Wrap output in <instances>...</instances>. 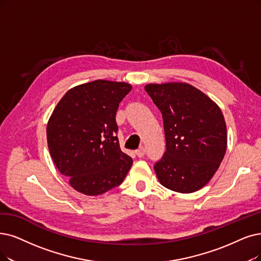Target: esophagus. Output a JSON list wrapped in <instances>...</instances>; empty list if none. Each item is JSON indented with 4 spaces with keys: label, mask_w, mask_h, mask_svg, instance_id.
<instances>
[{
    "label": "esophagus",
    "mask_w": 261,
    "mask_h": 261,
    "mask_svg": "<svg viewBox=\"0 0 261 261\" xmlns=\"http://www.w3.org/2000/svg\"><path fill=\"white\" fill-rule=\"evenodd\" d=\"M136 155L138 156V158H142V156L144 155V153H145V150H144V148L143 147H141V148H139L138 150H136Z\"/></svg>",
    "instance_id": "34e87169"
}]
</instances>
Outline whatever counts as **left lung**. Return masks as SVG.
<instances>
[{
  "mask_svg": "<svg viewBox=\"0 0 261 261\" xmlns=\"http://www.w3.org/2000/svg\"><path fill=\"white\" fill-rule=\"evenodd\" d=\"M144 89L164 121L166 152L154 165L161 184L183 194L202 189L227 149V128L220 107L185 82L150 83Z\"/></svg>",
  "mask_w": 261,
  "mask_h": 261,
  "instance_id": "8db88e82",
  "label": "left lung"
}]
</instances>
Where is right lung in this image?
<instances>
[{
	"instance_id": "right-lung-1",
	"label": "right lung",
	"mask_w": 261,
	"mask_h": 261,
	"mask_svg": "<svg viewBox=\"0 0 261 261\" xmlns=\"http://www.w3.org/2000/svg\"><path fill=\"white\" fill-rule=\"evenodd\" d=\"M132 86L95 80L68 90L47 124V142L58 170L72 189L97 196L119 186L133 165L120 149L116 114Z\"/></svg>"
}]
</instances>
